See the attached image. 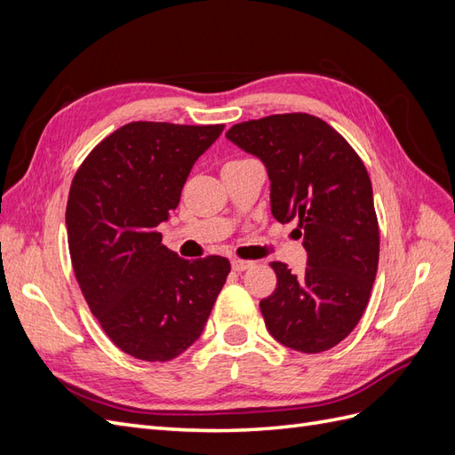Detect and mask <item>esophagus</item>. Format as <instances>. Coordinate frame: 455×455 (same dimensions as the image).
Segmentation results:
<instances>
[{
	"instance_id": "34e87169",
	"label": "esophagus",
	"mask_w": 455,
	"mask_h": 455,
	"mask_svg": "<svg viewBox=\"0 0 455 455\" xmlns=\"http://www.w3.org/2000/svg\"><path fill=\"white\" fill-rule=\"evenodd\" d=\"M254 264L252 261H249V259H231V267H233V271H237V273H241V271H244V269H249V267H252Z\"/></svg>"
}]
</instances>
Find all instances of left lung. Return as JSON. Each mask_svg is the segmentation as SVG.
Masks as SVG:
<instances>
[{"mask_svg":"<svg viewBox=\"0 0 455 455\" xmlns=\"http://www.w3.org/2000/svg\"><path fill=\"white\" fill-rule=\"evenodd\" d=\"M228 139L264 161L271 212L298 222L307 266L291 273L271 261L277 288L259 301L269 334L299 353L346 339L366 309L379 259L371 182L359 154L326 121L277 114L233 125Z\"/></svg>","mask_w":455,"mask_h":455,"instance_id":"8db88e82","label":"left lung"}]
</instances>
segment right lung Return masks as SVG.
I'll return each mask as SVG.
<instances>
[{"label": "right lung", "mask_w": 455, "mask_h": 455, "mask_svg": "<svg viewBox=\"0 0 455 455\" xmlns=\"http://www.w3.org/2000/svg\"><path fill=\"white\" fill-rule=\"evenodd\" d=\"M224 125L134 121L92 148L66 206L76 279L106 336L134 359L167 363L196 343L229 275L222 256L184 259L157 226Z\"/></svg>", "instance_id": "right-lung-1"}]
</instances>
